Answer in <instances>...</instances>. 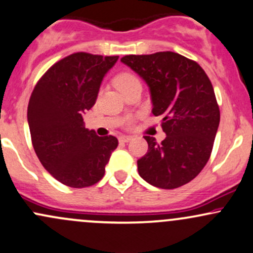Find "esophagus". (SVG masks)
<instances>
[{
  "label": "esophagus",
  "instance_id": "esophagus-1",
  "mask_svg": "<svg viewBox=\"0 0 253 253\" xmlns=\"http://www.w3.org/2000/svg\"><path fill=\"white\" fill-rule=\"evenodd\" d=\"M130 140H132V136H129V135L119 136V141H120V143H128V141H130Z\"/></svg>",
  "mask_w": 253,
  "mask_h": 253
}]
</instances>
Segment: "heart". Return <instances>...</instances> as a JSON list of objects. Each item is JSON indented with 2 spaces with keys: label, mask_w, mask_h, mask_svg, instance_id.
<instances>
[{
  "label": "heart",
  "mask_w": 253,
  "mask_h": 253,
  "mask_svg": "<svg viewBox=\"0 0 253 253\" xmlns=\"http://www.w3.org/2000/svg\"><path fill=\"white\" fill-rule=\"evenodd\" d=\"M138 82H139V78L136 77L134 74H132V72L129 71L120 72V74H118L114 78L115 86H117L120 91H123L124 89L127 88V86L132 85V84L138 83Z\"/></svg>",
  "instance_id": "heart-1"
}]
</instances>
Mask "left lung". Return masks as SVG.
<instances>
[{
	"label": "left lung",
	"instance_id": "left-lung-1",
	"mask_svg": "<svg viewBox=\"0 0 253 253\" xmlns=\"http://www.w3.org/2000/svg\"><path fill=\"white\" fill-rule=\"evenodd\" d=\"M121 62L150 86L152 113L162 117L167 138L145 135L147 153L138 159L139 175L161 189L189 183L207 164L220 123L219 104L205 70L171 51L129 54Z\"/></svg>",
	"mask_w": 253,
	"mask_h": 253
}]
</instances>
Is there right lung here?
<instances>
[{"instance_id": "obj_1", "label": "right lung", "mask_w": 253, "mask_h": 253, "mask_svg": "<svg viewBox=\"0 0 253 253\" xmlns=\"http://www.w3.org/2000/svg\"><path fill=\"white\" fill-rule=\"evenodd\" d=\"M118 58L72 53L53 64L32 91L27 119L34 151L42 167L68 187L85 188L102 179L118 147L115 136H98L83 121Z\"/></svg>"}]
</instances>
